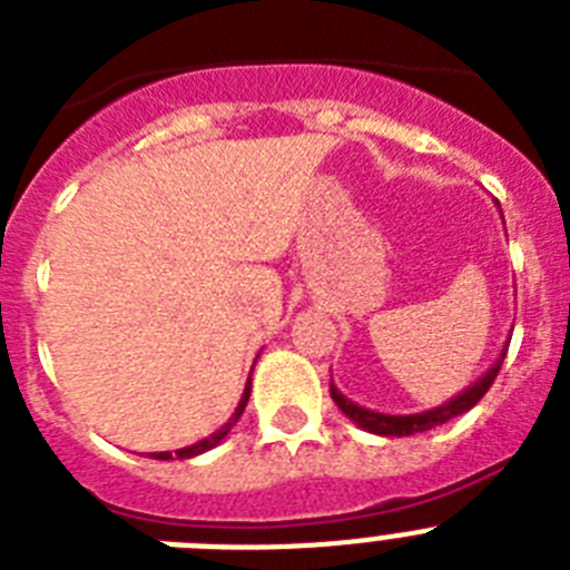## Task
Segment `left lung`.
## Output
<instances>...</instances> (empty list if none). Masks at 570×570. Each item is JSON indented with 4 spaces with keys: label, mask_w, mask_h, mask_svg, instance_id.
<instances>
[{
    "label": "left lung",
    "mask_w": 570,
    "mask_h": 570,
    "mask_svg": "<svg viewBox=\"0 0 570 570\" xmlns=\"http://www.w3.org/2000/svg\"><path fill=\"white\" fill-rule=\"evenodd\" d=\"M508 342H505V347L500 351V356H497V362L488 367L480 380L473 382V385H468L465 391H460L456 396H451L448 402H442V405L431 407V411H420V414H382V411H371V407H362V405H356L354 400H347L340 387L334 385V380H331V396H334L336 407H340L342 414L354 422L356 428L367 431V434H380V436L422 434V431H431V428H436V425H445L448 420H454V416L471 411V407L488 394V387L493 385V380H497V374H500L502 360H505Z\"/></svg>",
    "instance_id": "left-lung-1"
}]
</instances>
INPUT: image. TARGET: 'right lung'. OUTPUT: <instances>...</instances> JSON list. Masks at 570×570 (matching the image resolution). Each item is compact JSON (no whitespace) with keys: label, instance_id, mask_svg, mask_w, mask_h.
<instances>
[{"label":"right lung","instance_id":"1","mask_svg":"<svg viewBox=\"0 0 570 570\" xmlns=\"http://www.w3.org/2000/svg\"><path fill=\"white\" fill-rule=\"evenodd\" d=\"M248 396H250V380L245 382V391H242V400H239V405H236V411H234V414H230V420L225 422V425L219 428V431H214V434H210V436L199 440V442H196V445L179 448V451H156V454H150V460H190V456H199V454H205V451H210V448H216V445H219V442L225 440V436L230 434V428H234L236 422H239L242 411H245V405H248Z\"/></svg>","mask_w":570,"mask_h":570}]
</instances>
